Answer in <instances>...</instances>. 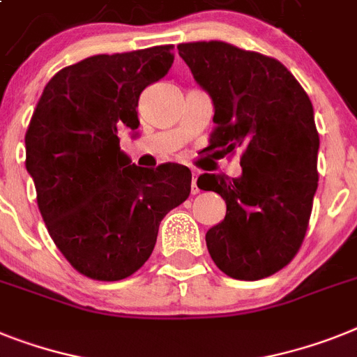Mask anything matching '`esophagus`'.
<instances>
[{"label":"esophagus","instance_id":"1","mask_svg":"<svg viewBox=\"0 0 357 357\" xmlns=\"http://www.w3.org/2000/svg\"><path fill=\"white\" fill-rule=\"evenodd\" d=\"M197 176H199V173L193 172V181H191V193H193V195H197L200 191L199 185H197Z\"/></svg>","mask_w":357,"mask_h":357}]
</instances>
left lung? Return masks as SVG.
Masks as SVG:
<instances>
[{"label": "left lung", "mask_w": 357, "mask_h": 357, "mask_svg": "<svg viewBox=\"0 0 357 357\" xmlns=\"http://www.w3.org/2000/svg\"><path fill=\"white\" fill-rule=\"evenodd\" d=\"M213 100L210 151H241L243 175L204 173L197 185L226 200L206 244L219 270L241 281L279 272L305 241L317 190L319 135L308 94L281 61L226 41L176 47Z\"/></svg>", "instance_id": "obj_1"}]
</instances>
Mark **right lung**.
Returning <instances> with one entry per match:
<instances>
[{
  "instance_id": "add662e5",
  "label": "right lung",
  "mask_w": 357,
  "mask_h": 357,
  "mask_svg": "<svg viewBox=\"0 0 357 357\" xmlns=\"http://www.w3.org/2000/svg\"><path fill=\"white\" fill-rule=\"evenodd\" d=\"M173 45L96 54L58 70L25 132V166L49 235L76 272L120 281L140 270L158 226L191 191L178 164H131L119 135L140 126V93L166 76Z\"/></svg>"
}]
</instances>
